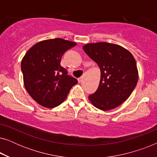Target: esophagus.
<instances>
[{"label": "esophagus", "instance_id": "34e87169", "mask_svg": "<svg viewBox=\"0 0 157 157\" xmlns=\"http://www.w3.org/2000/svg\"><path fill=\"white\" fill-rule=\"evenodd\" d=\"M81 81H82V78H78V83H81Z\"/></svg>", "mask_w": 157, "mask_h": 157}]
</instances>
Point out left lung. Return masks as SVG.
<instances>
[{
	"label": "left lung",
	"mask_w": 157,
	"mask_h": 157,
	"mask_svg": "<svg viewBox=\"0 0 157 157\" xmlns=\"http://www.w3.org/2000/svg\"><path fill=\"white\" fill-rule=\"evenodd\" d=\"M83 49L101 71L99 86L89 96V101L102 111L120 106L129 97L138 81L134 57L124 47L106 42L87 44Z\"/></svg>",
	"instance_id": "8db88e82"
}]
</instances>
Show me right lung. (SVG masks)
<instances>
[{"mask_svg": "<svg viewBox=\"0 0 157 157\" xmlns=\"http://www.w3.org/2000/svg\"><path fill=\"white\" fill-rule=\"evenodd\" d=\"M76 45L62 38L45 40L33 45L23 56L21 71L25 88L40 106H58L78 83L60 65L63 53Z\"/></svg>", "mask_w": 157, "mask_h": 157, "instance_id": "1", "label": "right lung"}]
</instances>
